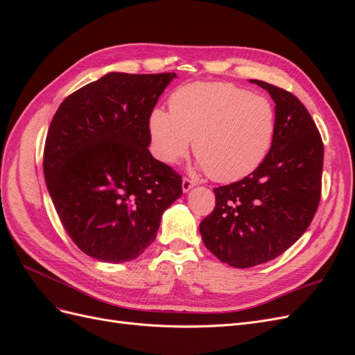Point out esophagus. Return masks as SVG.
Here are the masks:
<instances>
[{
	"label": "esophagus",
	"mask_w": 355,
	"mask_h": 355,
	"mask_svg": "<svg viewBox=\"0 0 355 355\" xmlns=\"http://www.w3.org/2000/svg\"><path fill=\"white\" fill-rule=\"evenodd\" d=\"M196 185H197V182L189 179V178H184V180H182V189H184V192H188L191 188H194Z\"/></svg>",
	"instance_id": "1"
}]
</instances>
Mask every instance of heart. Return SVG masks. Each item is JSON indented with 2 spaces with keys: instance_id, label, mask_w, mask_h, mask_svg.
Returning a JSON list of instances; mask_svg holds the SVG:
<instances>
[{
  "instance_id": "b5f03b06",
  "label": "heart",
  "mask_w": 355,
  "mask_h": 355,
  "mask_svg": "<svg viewBox=\"0 0 355 355\" xmlns=\"http://www.w3.org/2000/svg\"><path fill=\"white\" fill-rule=\"evenodd\" d=\"M170 112L155 108L148 127L155 155L167 164L194 154L207 175L232 182L257 168L275 136L274 105L230 83H191L170 96Z\"/></svg>"
}]
</instances>
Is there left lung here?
<instances>
[{"label":"left lung","mask_w":355,"mask_h":355,"mask_svg":"<svg viewBox=\"0 0 355 355\" xmlns=\"http://www.w3.org/2000/svg\"><path fill=\"white\" fill-rule=\"evenodd\" d=\"M252 83L275 102L274 142L249 176L213 189L216 206L200 223L204 245L235 268L284 253L308 230L321 198L324 146L313 116L290 92Z\"/></svg>","instance_id":"obj_1"}]
</instances>
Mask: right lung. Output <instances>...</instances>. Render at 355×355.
<instances>
[{
    "label": "right lung",
    "instance_id": "obj_1",
    "mask_svg": "<svg viewBox=\"0 0 355 355\" xmlns=\"http://www.w3.org/2000/svg\"><path fill=\"white\" fill-rule=\"evenodd\" d=\"M176 77L106 73L63 101L44 145V178L78 249L110 263L133 261L182 196V176L149 153V114Z\"/></svg>",
    "mask_w": 355,
    "mask_h": 355
}]
</instances>
